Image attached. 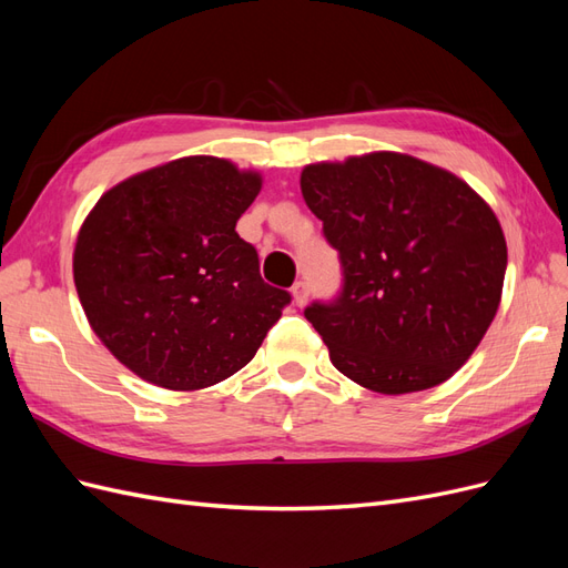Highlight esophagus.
<instances>
[{
	"label": "esophagus",
	"mask_w": 568,
	"mask_h": 568,
	"mask_svg": "<svg viewBox=\"0 0 568 568\" xmlns=\"http://www.w3.org/2000/svg\"><path fill=\"white\" fill-rule=\"evenodd\" d=\"M291 296H294V303L298 307H303L307 303V286H305V282H296L294 286H291Z\"/></svg>",
	"instance_id": "obj_1"
}]
</instances>
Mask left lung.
<instances>
[{
    "label": "left lung",
    "instance_id": "left-lung-1",
    "mask_svg": "<svg viewBox=\"0 0 568 568\" xmlns=\"http://www.w3.org/2000/svg\"><path fill=\"white\" fill-rule=\"evenodd\" d=\"M301 192L346 277L305 311L334 367L384 395L448 382L503 298L507 242L484 196L400 151L305 165Z\"/></svg>",
    "mask_w": 568,
    "mask_h": 568
}]
</instances>
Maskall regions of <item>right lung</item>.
I'll list each match as a JSON object with an SVG mask.
<instances>
[{
	"mask_svg": "<svg viewBox=\"0 0 568 568\" xmlns=\"http://www.w3.org/2000/svg\"><path fill=\"white\" fill-rule=\"evenodd\" d=\"M263 175L217 156H182L101 194L73 251L92 332L140 379L209 388L248 365L291 296L263 282L236 220Z\"/></svg>",
	"mask_w": 568,
	"mask_h": 568,
	"instance_id": "right-lung-1",
	"label": "right lung"
}]
</instances>
